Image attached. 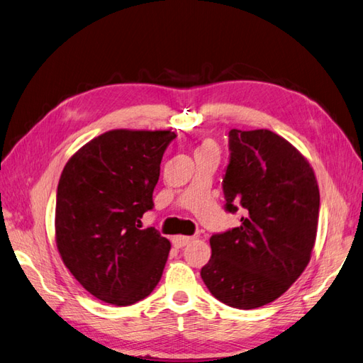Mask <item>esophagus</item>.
<instances>
[{
    "mask_svg": "<svg viewBox=\"0 0 363 363\" xmlns=\"http://www.w3.org/2000/svg\"><path fill=\"white\" fill-rule=\"evenodd\" d=\"M191 240H193L191 236H174L173 238V245L176 248H182V247H185L187 244H190Z\"/></svg>",
    "mask_w": 363,
    "mask_h": 363,
    "instance_id": "1",
    "label": "esophagus"
}]
</instances>
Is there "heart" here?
<instances>
[{
	"label": "heart",
	"mask_w": 363,
	"mask_h": 363,
	"mask_svg": "<svg viewBox=\"0 0 363 363\" xmlns=\"http://www.w3.org/2000/svg\"><path fill=\"white\" fill-rule=\"evenodd\" d=\"M202 147H213V145H211V144H210V143H206V144H203V145H202Z\"/></svg>",
	"instance_id": "1"
}]
</instances>
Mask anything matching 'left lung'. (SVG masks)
Listing matches in <instances>:
<instances>
[{
	"instance_id": "8db88e82",
	"label": "left lung",
	"mask_w": 363,
	"mask_h": 363,
	"mask_svg": "<svg viewBox=\"0 0 363 363\" xmlns=\"http://www.w3.org/2000/svg\"><path fill=\"white\" fill-rule=\"evenodd\" d=\"M225 211L240 225L210 238L201 277L218 301L252 310L282 296L308 265L320 196L308 161L270 130H230Z\"/></svg>"
}]
</instances>
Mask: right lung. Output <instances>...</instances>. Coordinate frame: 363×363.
Segmentation results:
<instances>
[{
  "instance_id": "obj_1",
  "label": "right lung",
  "mask_w": 363,
  "mask_h": 363,
  "mask_svg": "<svg viewBox=\"0 0 363 363\" xmlns=\"http://www.w3.org/2000/svg\"><path fill=\"white\" fill-rule=\"evenodd\" d=\"M173 132L110 130L66 164L57 190L55 235L62 262L99 301L132 305L161 281L169 239L141 218L153 208Z\"/></svg>"
}]
</instances>
